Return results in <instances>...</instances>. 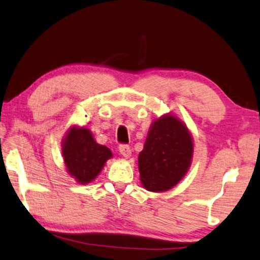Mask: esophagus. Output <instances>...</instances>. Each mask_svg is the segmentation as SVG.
<instances>
[{
    "label": "esophagus",
    "instance_id": "34e87169",
    "mask_svg": "<svg viewBox=\"0 0 260 260\" xmlns=\"http://www.w3.org/2000/svg\"><path fill=\"white\" fill-rule=\"evenodd\" d=\"M119 152L123 156V157L128 158L131 157L132 155V150H131V147L127 146V145H120L119 146Z\"/></svg>",
    "mask_w": 260,
    "mask_h": 260
}]
</instances>
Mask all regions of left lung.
<instances>
[{
  "label": "left lung",
  "mask_w": 260,
  "mask_h": 260,
  "mask_svg": "<svg viewBox=\"0 0 260 260\" xmlns=\"http://www.w3.org/2000/svg\"><path fill=\"white\" fill-rule=\"evenodd\" d=\"M193 156V140L185 123L166 114L151 123L139 154L140 179L151 192L168 191L186 174Z\"/></svg>",
  "instance_id": "8db88e82"
}]
</instances>
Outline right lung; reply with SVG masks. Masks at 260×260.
Returning <instances> with one entry per match:
<instances>
[{"instance_id":"right-lung-1","label":"right lung","mask_w":260,"mask_h":260,"mask_svg":"<svg viewBox=\"0 0 260 260\" xmlns=\"http://www.w3.org/2000/svg\"><path fill=\"white\" fill-rule=\"evenodd\" d=\"M62 154L68 174L80 184L91 183L112 157L108 147L98 145L86 127L74 126L62 141Z\"/></svg>"}]
</instances>
